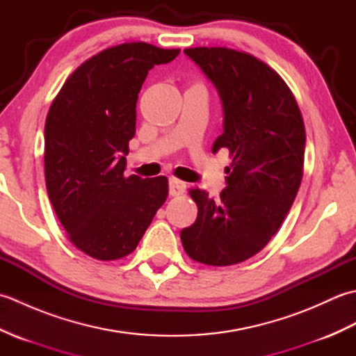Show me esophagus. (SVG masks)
Instances as JSON below:
<instances>
[{
	"instance_id": "1",
	"label": "esophagus",
	"mask_w": 356,
	"mask_h": 356,
	"mask_svg": "<svg viewBox=\"0 0 356 356\" xmlns=\"http://www.w3.org/2000/svg\"><path fill=\"white\" fill-rule=\"evenodd\" d=\"M186 190V184L182 182V180H179L176 177L170 179V195L172 197H177V195L184 194Z\"/></svg>"
}]
</instances>
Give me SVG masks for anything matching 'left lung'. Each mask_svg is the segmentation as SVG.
Instances as JSON below:
<instances>
[{"instance_id": "8db88e82", "label": "left lung", "mask_w": 356, "mask_h": 356, "mask_svg": "<svg viewBox=\"0 0 356 356\" xmlns=\"http://www.w3.org/2000/svg\"><path fill=\"white\" fill-rule=\"evenodd\" d=\"M185 55L220 95L223 134L213 153L226 148L232 163L218 200L190 190L197 218L180 240L194 261L231 266L259 254L289 213L303 179L305 122L283 78L251 53L193 47Z\"/></svg>"}]
</instances>
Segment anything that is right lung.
<instances>
[{
  "label": "right lung",
  "mask_w": 356,
  "mask_h": 356,
  "mask_svg": "<svg viewBox=\"0 0 356 356\" xmlns=\"http://www.w3.org/2000/svg\"><path fill=\"white\" fill-rule=\"evenodd\" d=\"M180 49L124 42L88 58L53 99L44 127V174L67 237L96 260L131 254L168 197V179L125 177L136 102L148 72Z\"/></svg>",
  "instance_id": "obj_1"
}]
</instances>
